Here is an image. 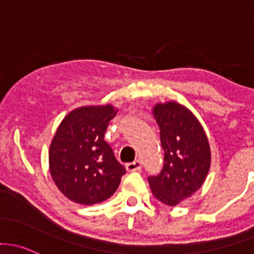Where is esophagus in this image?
Instances as JSON below:
<instances>
[{
    "instance_id": "34e87169",
    "label": "esophagus",
    "mask_w": 254,
    "mask_h": 254,
    "mask_svg": "<svg viewBox=\"0 0 254 254\" xmlns=\"http://www.w3.org/2000/svg\"><path fill=\"white\" fill-rule=\"evenodd\" d=\"M125 168H127V171H137V170H140L142 168V161L135 160L132 161V163H127V165H125Z\"/></svg>"
}]
</instances>
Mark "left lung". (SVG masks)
I'll return each instance as SVG.
<instances>
[{"mask_svg": "<svg viewBox=\"0 0 254 254\" xmlns=\"http://www.w3.org/2000/svg\"><path fill=\"white\" fill-rule=\"evenodd\" d=\"M153 114L160 129L164 165L148 177L152 193L163 204L176 206L202 186L211 164V150L201 124L178 102L158 104Z\"/></svg>", "mask_w": 254, "mask_h": 254, "instance_id": "1", "label": "left lung"}]
</instances>
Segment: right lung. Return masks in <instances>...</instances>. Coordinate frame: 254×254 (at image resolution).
I'll return each mask as SVG.
<instances>
[{
    "label": "right lung",
    "instance_id": "add662e5",
    "mask_svg": "<svg viewBox=\"0 0 254 254\" xmlns=\"http://www.w3.org/2000/svg\"><path fill=\"white\" fill-rule=\"evenodd\" d=\"M117 112L111 105L79 107L58 127L49 148L50 175L72 201L82 205L105 201L127 172L105 141L106 130Z\"/></svg>",
    "mask_w": 254,
    "mask_h": 254
}]
</instances>
